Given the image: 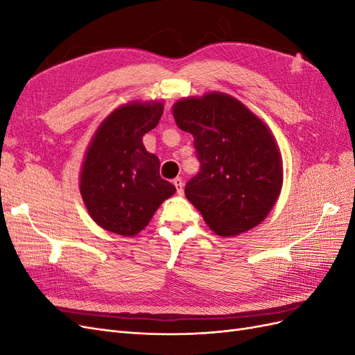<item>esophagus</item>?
Returning a JSON list of instances; mask_svg holds the SVG:
<instances>
[{
  "label": "esophagus",
  "instance_id": "esophagus-1",
  "mask_svg": "<svg viewBox=\"0 0 355 355\" xmlns=\"http://www.w3.org/2000/svg\"><path fill=\"white\" fill-rule=\"evenodd\" d=\"M173 185L176 187V191L179 196L184 194V180H182L180 178H176V179H173Z\"/></svg>",
  "mask_w": 355,
  "mask_h": 355
}]
</instances>
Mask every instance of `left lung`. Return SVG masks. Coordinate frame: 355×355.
Returning a JSON list of instances; mask_svg holds the SVG:
<instances>
[{
    "label": "left lung",
    "instance_id": "1",
    "mask_svg": "<svg viewBox=\"0 0 355 355\" xmlns=\"http://www.w3.org/2000/svg\"><path fill=\"white\" fill-rule=\"evenodd\" d=\"M173 116L194 136L200 173L185 196L220 237L257 227L280 197L283 159L274 135L234 96L210 92L179 99Z\"/></svg>",
    "mask_w": 355,
    "mask_h": 355
}]
</instances>
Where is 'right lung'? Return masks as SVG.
Wrapping results in <instances>:
<instances>
[{"label": "right lung", "mask_w": 355, "mask_h": 355, "mask_svg": "<svg viewBox=\"0 0 355 355\" xmlns=\"http://www.w3.org/2000/svg\"><path fill=\"white\" fill-rule=\"evenodd\" d=\"M163 111L161 101L128 102L115 108L94 132L80 170V192L101 228L135 237L176 192L159 176V159L142 142Z\"/></svg>", "instance_id": "add662e5"}]
</instances>
